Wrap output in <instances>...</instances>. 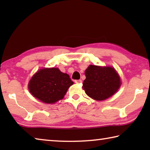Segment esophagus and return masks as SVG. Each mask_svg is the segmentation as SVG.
<instances>
[{"label": "esophagus", "instance_id": "obj_1", "mask_svg": "<svg viewBox=\"0 0 150 150\" xmlns=\"http://www.w3.org/2000/svg\"><path fill=\"white\" fill-rule=\"evenodd\" d=\"M75 83H82V80H81V79H79V80H75Z\"/></svg>", "mask_w": 150, "mask_h": 150}]
</instances>
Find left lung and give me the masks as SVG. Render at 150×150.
Masks as SVG:
<instances>
[{"instance_id": "1", "label": "left lung", "mask_w": 150, "mask_h": 150, "mask_svg": "<svg viewBox=\"0 0 150 150\" xmlns=\"http://www.w3.org/2000/svg\"><path fill=\"white\" fill-rule=\"evenodd\" d=\"M85 74L83 88L94 100H106L116 93L121 85L120 76L114 67L90 65Z\"/></svg>"}]
</instances>
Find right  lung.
Instances as JSON below:
<instances>
[{"label": "right lung", "mask_w": 150, "mask_h": 150, "mask_svg": "<svg viewBox=\"0 0 150 150\" xmlns=\"http://www.w3.org/2000/svg\"><path fill=\"white\" fill-rule=\"evenodd\" d=\"M73 84L69 75L58 68H43L32 76L28 89L33 96L42 102L54 104L64 97Z\"/></svg>", "instance_id": "1"}]
</instances>
